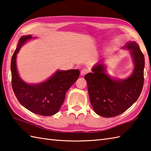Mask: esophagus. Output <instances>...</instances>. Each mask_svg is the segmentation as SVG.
<instances>
[{"instance_id": "34e87169", "label": "esophagus", "mask_w": 151, "mask_h": 151, "mask_svg": "<svg viewBox=\"0 0 151 151\" xmlns=\"http://www.w3.org/2000/svg\"><path fill=\"white\" fill-rule=\"evenodd\" d=\"M88 69H82V70H81V75H82V76H84L85 75H86V74H87L88 73Z\"/></svg>"}]
</instances>
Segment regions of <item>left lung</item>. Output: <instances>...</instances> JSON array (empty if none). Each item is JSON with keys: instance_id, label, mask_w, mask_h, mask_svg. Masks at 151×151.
Here are the masks:
<instances>
[{"instance_id": "8db88e82", "label": "left lung", "mask_w": 151, "mask_h": 151, "mask_svg": "<svg viewBox=\"0 0 151 151\" xmlns=\"http://www.w3.org/2000/svg\"><path fill=\"white\" fill-rule=\"evenodd\" d=\"M130 50L134 69L129 78L115 81L105 73L102 63H98L92 73L86 75L89 99L97 114L104 117H115L128 110L142 93L144 82L145 58L135 41L127 45Z\"/></svg>"}]
</instances>
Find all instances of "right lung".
<instances>
[{
	"label": "right lung",
	"mask_w": 151,
	"mask_h": 151,
	"mask_svg": "<svg viewBox=\"0 0 151 151\" xmlns=\"http://www.w3.org/2000/svg\"><path fill=\"white\" fill-rule=\"evenodd\" d=\"M32 37L23 36L13 54L11 61L12 86L15 97L21 105L33 113L43 116L56 114L63 104L67 91L78 78V69L58 70L45 82L28 84L19 77L16 67V56L22 44Z\"/></svg>",
	"instance_id": "add662e5"
}]
</instances>
